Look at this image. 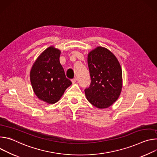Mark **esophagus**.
<instances>
[{
  "label": "esophagus",
  "mask_w": 157,
  "mask_h": 157,
  "mask_svg": "<svg viewBox=\"0 0 157 157\" xmlns=\"http://www.w3.org/2000/svg\"><path fill=\"white\" fill-rule=\"evenodd\" d=\"M77 77H75V78H74L73 79H72V83H75V82H77Z\"/></svg>",
  "instance_id": "obj_1"
}]
</instances>
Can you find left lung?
Returning <instances> with one entry per match:
<instances>
[{"label":"left lung","mask_w":157,"mask_h":157,"mask_svg":"<svg viewBox=\"0 0 157 157\" xmlns=\"http://www.w3.org/2000/svg\"><path fill=\"white\" fill-rule=\"evenodd\" d=\"M91 78L85 89L88 101L98 109L111 106L118 99L122 88V71L113 54L106 48L97 47L88 54Z\"/></svg>","instance_id":"obj_1"}]
</instances>
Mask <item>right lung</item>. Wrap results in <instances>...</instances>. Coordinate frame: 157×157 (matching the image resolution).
I'll return each mask as SVG.
<instances>
[{
	"label": "right lung",
	"instance_id": "1",
	"mask_svg": "<svg viewBox=\"0 0 157 157\" xmlns=\"http://www.w3.org/2000/svg\"><path fill=\"white\" fill-rule=\"evenodd\" d=\"M60 50L51 46L34 62L30 73L34 93L41 100L53 104L58 101L72 84L60 63Z\"/></svg>",
	"mask_w": 157,
	"mask_h": 157
}]
</instances>
